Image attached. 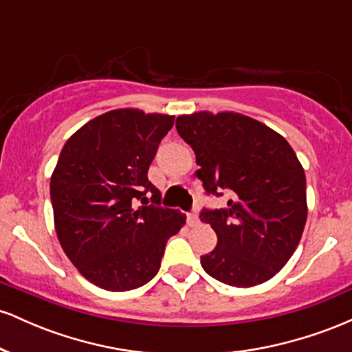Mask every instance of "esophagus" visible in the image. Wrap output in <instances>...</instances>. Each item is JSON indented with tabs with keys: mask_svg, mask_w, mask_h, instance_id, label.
Wrapping results in <instances>:
<instances>
[{
	"mask_svg": "<svg viewBox=\"0 0 352 352\" xmlns=\"http://www.w3.org/2000/svg\"><path fill=\"white\" fill-rule=\"evenodd\" d=\"M187 223L190 225V227H197V225L200 223V218H199V215H197V213H188L187 215Z\"/></svg>",
	"mask_w": 352,
	"mask_h": 352,
	"instance_id": "34e87169",
	"label": "esophagus"
}]
</instances>
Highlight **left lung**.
<instances>
[{"label":"left lung","instance_id":"1","mask_svg":"<svg viewBox=\"0 0 352 352\" xmlns=\"http://www.w3.org/2000/svg\"><path fill=\"white\" fill-rule=\"evenodd\" d=\"M177 132L195 152L208 193H230L225 210H204L218 243L200 258L210 276L250 288L272 280L300 245L306 175L293 147L260 120L223 111L177 117Z\"/></svg>","mask_w":352,"mask_h":352}]
</instances>
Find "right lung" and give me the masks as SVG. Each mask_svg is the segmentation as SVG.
<instances>
[{
  "label": "right lung",
  "mask_w": 352,
  "mask_h": 352,
  "mask_svg": "<svg viewBox=\"0 0 352 352\" xmlns=\"http://www.w3.org/2000/svg\"><path fill=\"white\" fill-rule=\"evenodd\" d=\"M173 119L135 107L104 112L67 139L51 175L59 243L78 272L107 292L151 281L167 240L185 225V213L160 207L147 177ZM137 199L144 205L135 208Z\"/></svg>",
  "instance_id": "obj_1"
}]
</instances>
